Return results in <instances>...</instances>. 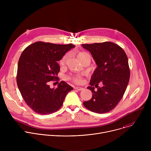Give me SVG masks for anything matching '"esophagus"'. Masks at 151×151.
<instances>
[{"instance_id":"esophagus-1","label":"esophagus","mask_w":151,"mask_h":151,"mask_svg":"<svg viewBox=\"0 0 151 151\" xmlns=\"http://www.w3.org/2000/svg\"><path fill=\"white\" fill-rule=\"evenodd\" d=\"M75 89L77 90H78V91H81V90H83V88L80 87H75Z\"/></svg>"}]
</instances>
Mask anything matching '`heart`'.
Masks as SVG:
<instances>
[{"label": "heart", "instance_id": "1", "mask_svg": "<svg viewBox=\"0 0 151 151\" xmlns=\"http://www.w3.org/2000/svg\"><path fill=\"white\" fill-rule=\"evenodd\" d=\"M87 53H86L85 52H79L78 54V58L79 59V58H81L82 56L87 54ZM65 61H66V57H63L60 61V64L61 66H63L64 64V63H65ZM68 79H72L73 80L74 82H76V83H80L82 81V77L81 75H78V76H69L68 77Z\"/></svg>", "mask_w": 151, "mask_h": 151}]
</instances>
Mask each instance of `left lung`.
<instances>
[{
  "instance_id": "8db88e82",
  "label": "left lung",
  "mask_w": 151,
  "mask_h": 151,
  "mask_svg": "<svg viewBox=\"0 0 151 151\" xmlns=\"http://www.w3.org/2000/svg\"><path fill=\"white\" fill-rule=\"evenodd\" d=\"M82 46L90 52L97 66L87 87L93 93L92 98L83 104L96 113L109 112L122 98L130 79L127 56L121 47L111 42ZM100 82L103 84L101 88L98 86Z\"/></svg>"
}]
</instances>
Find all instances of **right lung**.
Returning <instances> with one entry per match:
<instances>
[{"label":"right lung","instance_id":"right-lung-1","mask_svg":"<svg viewBox=\"0 0 151 151\" xmlns=\"http://www.w3.org/2000/svg\"><path fill=\"white\" fill-rule=\"evenodd\" d=\"M74 45H60L36 42L21 54L18 63L17 82L27 104L36 113L48 115L60 109L67 94L73 88L61 81L57 88L49 82L57 78L60 66L57 61Z\"/></svg>","mask_w":151,"mask_h":151}]
</instances>
